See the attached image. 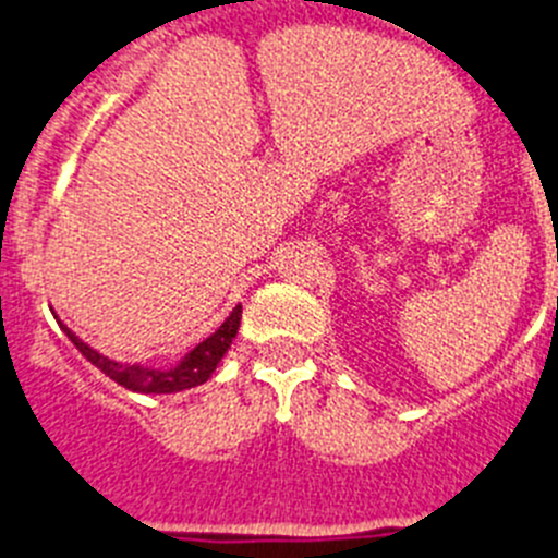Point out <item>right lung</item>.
Masks as SVG:
<instances>
[{
    "mask_svg": "<svg viewBox=\"0 0 558 558\" xmlns=\"http://www.w3.org/2000/svg\"><path fill=\"white\" fill-rule=\"evenodd\" d=\"M239 322H242V305H236V308L228 314V319L222 322L206 341L197 343L195 350L186 352V355L170 368H156L148 366V363L112 361V357L93 350L87 341H82L71 327H65L62 322L60 327L93 366L101 368L109 379H114V383L123 385L126 390H134V393H179V390L203 385L211 374H215V368L220 366L226 352L231 350L233 338H236L239 332Z\"/></svg>",
    "mask_w": 558,
    "mask_h": 558,
    "instance_id": "1",
    "label": "right lung"
}]
</instances>
